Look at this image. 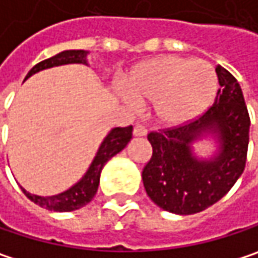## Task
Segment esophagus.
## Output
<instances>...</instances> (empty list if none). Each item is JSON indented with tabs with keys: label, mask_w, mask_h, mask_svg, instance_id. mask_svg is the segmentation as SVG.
<instances>
[{
	"label": "esophagus",
	"mask_w": 258,
	"mask_h": 258,
	"mask_svg": "<svg viewBox=\"0 0 258 258\" xmlns=\"http://www.w3.org/2000/svg\"><path fill=\"white\" fill-rule=\"evenodd\" d=\"M134 136H137V137H142V136H146L148 134V128L143 125V124H137L136 127H134Z\"/></svg>",
	"instance_id": "1"
}]
</instances>
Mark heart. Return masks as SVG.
Returning <instances> with one entry per match:
<instances>
[{"mask_svg": "<svg viewBox=\"0 0 258 258\" xmlns=\"http://www.w3.org/2000/svg\"><path fill=\"white\" fill-rule=\"evenodd\" d=\"M124 85L133 100L153 103L161 124L177 127L195 119L213 103L217 77L204 60L162 56L133 68Z\"/></svg>", "mask_w": 258, "mask_h": 258, "instance_id": "b5f03b06", "label": "heart"}]
</instances>
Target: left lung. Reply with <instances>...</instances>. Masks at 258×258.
Returning a JSON list of instances; mask_svg holds the SVG:
<instances>
[{
    "instance_id": "1",
    "label": "left lung",
    "mask_w": 258,
    "mask_h": 258,
    "mask_svg": "<svg viewBox=\"0 0 258 258\" xmlns=\"http://www.w3.org/2000/svg\"><path fill=\"white\" fill-rule=\"evenodd\" d=\"M220 88L214 105L198 118L171 128L151 131L152 158L142 178L148 197L165 211L195 214L222 199L244 173L249 142V115L236 78L216 66ZM214 134L221 151L210 161L193 156L191 143Z\"/></svg>"
}]
</instances>
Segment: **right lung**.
<instances>
[{
    "instance_id": "right-lung-1",
    "label": "right lung",
    "mask_w": 258,
    "mask_h": 258,
    "mask_svg": "<svg viewBox=\"0 0 258 258\" xmlns=\"http://www.w3.org/2000/svg\"><path fill=\"white\" fill-rule=\"evenodd\" d=\"M85 56H87V51H84V50L61 51V53L50 57V59H45L36 63L35 66L28 72L26 78H29L31 75H34L42 69H48L53 66L68 64V63H87ZM131 137H133V125L116 127V128L112 130L106 136L103 143L100 145L97 155L94 156V159H93L88 171L85 173V176L82 177L77 184H74L71 189H68L66 192H61V194L54 195V197H38V195H31L29 192L22 189L23 194L32 202H35L36 205H39L45 210H50V211L64 213V211H75V210L81 208L94 198L97 187H99V183H100V173H102L106 162L113 155L121 152L128 145Z\"/></svg>"
}]
</instances>
